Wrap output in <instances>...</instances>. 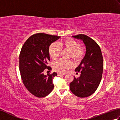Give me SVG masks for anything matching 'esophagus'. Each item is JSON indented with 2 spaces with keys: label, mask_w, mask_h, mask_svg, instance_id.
Listing matches in <instances>:
<instances>
[{
  "label": "esophagus",
  "mask_w": 120,
  "mask_h": 120,
  "mask_svg": "<svg viewBox=\"0 0 120 120\" xmlns=\"http://www.w3.org/2000/svg\"><path fill=\"white\" fill-rule=\"evenodd\" d=\"M58 76H63V75H65V74H61V73H58Z\"/></svg>",
  "instance_id": "1"
}]
</instances>
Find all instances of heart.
I'll return each instance as SVG.
<instances>
[{
  "instance_id": "1",
  "label": "heart",
  "mask_w": 120,
  "mask_h": 120,
  "mask_svg": "<svg viewBox=\"0 0 120 120\" xmlns=\"http://www.w3.org/2000/svg\"><path fill=\"white\" fill-rule=\"evenodd\" d=\"M62 49L68 50L71 52L70 57L76 61L81 60L85 54V50L81 47L79 42L71 38H67L58 43H53L49 48V53L52 60L57 59L62 52ZM73 63L70 60L64 59L58 60L52 64V67L56 72L64 73L72 68Z\"/></svg>"
}]
</instances>
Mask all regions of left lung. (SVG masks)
<instances>
[{"mask_svg": "<svg viewBox=\"0 0 120 120\" xmlns=\"http://www.w3.org/2000/svg\"><path fill=\"white\" fill-rule=\"evenodd\" d=\"M74 38L83 41L86 47L85 57L75 71L80 72L79 78L74 77L70 84L71 92L79 98H86L95 92L100 83L103 71V58L95 41L87 35L80 34Z\"/></svg>", "mask_w": 120, "mask_h": 120, "instance_id": "left-lung-1", "label": "left lung"}]
</instances>
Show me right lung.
Listing matches in <instances>:
<instances>
[{
  "instance_id": "add662e5",
  "label": "right lung",
  "mask_w": 120,
  "mask_h": 120,
  "mask_svg": "<svg viewBox=\"0 0 120 120\" xmlns=\"http://www.w3.org/2000/svg\"><path fill=\"white\" fill-rule=\"evenodd\" d=\"M60 37L37 33L32 35L22 45L19 54V71L24 86L32 95L44 98L53 90L52 80L57 73H47L52 70L48 66L50 61L49 47ZM48 72V71H47Z\"/></svg>"
}]
</instances>
